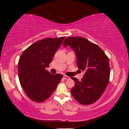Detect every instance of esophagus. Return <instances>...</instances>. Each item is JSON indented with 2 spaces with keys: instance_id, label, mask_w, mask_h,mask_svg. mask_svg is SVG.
<instances>
[{
  "instance_id": "1",
  "label": "esophagus",
  "mask_w": 129,
  "mask_h": 129,
  "mask_svg": "<svg viewBox=\"0 0 129 129\" xmlns=\"http://www.w3.org/2000/svg\"><path fill=\"white\" fill-rule=\"evenodd\" d=\"M63 78H64L65 80H68V79H69V77H68V76H63Z\"/></svg>"
}]
</instances>
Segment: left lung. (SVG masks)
<instances>
[{
    "label": "left lung",
    "instance_id": "8db88e82",
    "mask_svg": "<svg viewBox=\"0 0 129 129\" xmlns=\"http://www.w3.org/2000/svg\"><path fill=\"white\" fill-rule=\"evenodd\" d=\"M65 47L75 52L78 69L85 72L81 80L72 77L75 85L71 93L82 105L93 104L99 100L108 86L110 78L109 58L97 45L82 37L65 39Z\"/></svg>",
    "mask_w": 129,
    "mask_h": 129
}]
</instances>
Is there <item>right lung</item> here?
Masks as SVG:
<instances>
[{
  "instance_id": "1",
  "label": "right lung",
  "mask_w": 129,
  "mask_h": 129,
  "mask_svg": "<svg viewBox=\"0 0 129 129\" xmlns=\"http://www.w3.org/2000/svg\"><path fill=\"white\" fill-rule=\"evenodd\" d=\"M65 37L39 40L24 51L18 62L19 78L21 87L29 99L42 102L55 91L62 75H52L49 67Z\"/></svg>"
}]
</instances>
